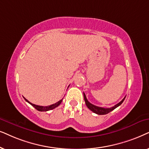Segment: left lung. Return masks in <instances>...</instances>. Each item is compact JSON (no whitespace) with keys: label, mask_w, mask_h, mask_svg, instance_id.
Instances as JSON below:
<instances>
[{"label":"left lung","mask_w":149,"mask_h":149,"mask_svg":"<svg viewBox=\"0 0 149 149\" xmlns=\"http://www.w3.org/2000/svg\"><path fill=\"white\" fill-rule=\"evenodd\" d=\"M84 99L85 103H86V106L88 107V108L90 109V110L92 111V112L95 113V114H100V115H104V114H108V113L110 112L111 111L114 110L115 108H116L117 107L119 106L120 105H121L122 103L123 102V101L125 100V97L123 99L121 102H120L119 103H118V104H116L114 106L111 107V108H102V107H98V106H95V105H93L92 104H91V103L89 102L88 100H87L86 97V95H85L84 93Z\"/></svg>","instance_id":"obj_1"}]
</instances>
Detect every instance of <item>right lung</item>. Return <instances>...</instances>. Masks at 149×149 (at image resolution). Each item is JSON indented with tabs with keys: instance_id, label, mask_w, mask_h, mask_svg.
<instances>
[{
	"instance_id": "obj_1",
	"label": "right lung",
	"mask_w": 149,
	"mask_h": 149,
	"mask_svg": "<svg viewBox=\"0 0 149 149\" xmlns=\"http://www.w3.org/2000/svg\"><path fill=\"white\" fill-rule=\"evenodd\" d=\"M24 100L26 101L28 103H29V104H31L32 106H33L35 109H37V110H38V111H41V112H45V111L51 110H52V109H54L55 108H56V107H58L59 105L61 104V102H62V101H63V99H62V100H61L60 101H58V102H56V104L50 105V106H37V105L32 104V103L29 102V101H28L26 99L24 98Z\"/></svg>"
}]
</instances>
